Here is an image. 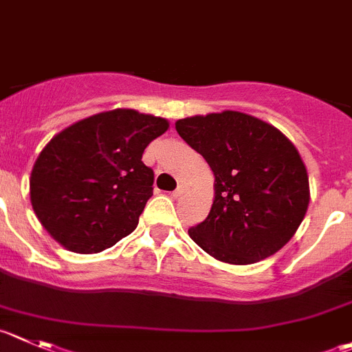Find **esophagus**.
<instances>
[{"label": "esophagus", "instance_id": "34e87169", "mask_svg": "<svg viewBox=\"0 0 352 352\" xmlns=\"http://www.w3.org/2000/svg\"><path fill=\"white\" fill-rule=\"evenodd\" d=\"M187 192V186L186 184H180L179 187H177L175 191H173V198H182L184 195H186Z\"/></svg>", "mask_w": 352, "mask_h": 352}]
</instances>
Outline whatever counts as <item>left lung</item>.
<instances>
[{
    "label": "left lung",
    "instance_id": "8db88e82",
    "mask_svg": "<svg viewBox=\"0 0 352 352\" xmlns=\"http://www.w3.org/2000/svg\"><path fill=\"white\" fill-rule=\"evenodd\" d=\"M179 135L212 168L213 205L189 229L217 261L255 264L281 250L309 206V177L297 147L280 130L239 111L184 118Z\"/></svg>",
    "mask_w": 352,
    "mask_h": 352
}]
</instances>
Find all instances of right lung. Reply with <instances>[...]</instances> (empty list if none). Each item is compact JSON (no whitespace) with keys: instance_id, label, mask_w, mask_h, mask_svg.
<instances>
[{"instance_id":"obj_1","label":"right lung","mask_w":352,"mask_h":352,"mask_svg":"<svg viewBox=\"0 0 352 352\" xmlns=\"http://www.w3.org/2000/svg\"><path fill=\"white\" fill-rule=\"evenodd\" d=\"M165 118L113 109L76 121L43 147L29 179L31 205L48 234L74 254H98L133 232L154 173L144 149Z\"/></svg>"}]
</instances>
